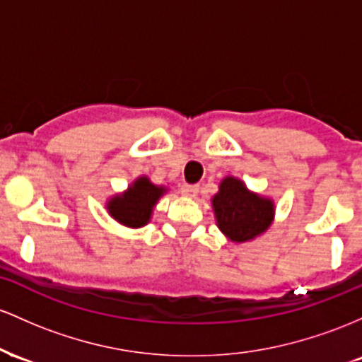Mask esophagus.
Returning <instances> with one entry per match:
<instances>
[{
	"label": "esophagus",
	"mask_w": 362,
	"mask_h": 362,
	"mask_svg": "<svg viewBox=\"0 0 362 362\" xmlns=\"http://www.w3.org/2000/svg\"><path fill=\"white\" fill-rule=\"evenodd\" d=\"M198 192H200V188H198L197 185H185L181 188V193L188 198H194L198 194Z\"/></svg>",
	"instance_id": "1"
}]
</instances>
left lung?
I'll use <instances>...</instances> for the list:
<instances>
[{
    "label": "left lung",
    "mask_w": 362,
    "mask_h": 362,
    "mask_svg": "<svg viewBox=\"0 0 362 362\" xmlns=\"http://www.w3.org/2000/svg\"><path fill=\"white\" fill-rule=\"evenodd\" d=\"M215 222L230 243H250L270 229L275 218L272 198L251 192L239 177L226 176L212 197Z\"/></svg>",
    "instance_id": "8db88e82"
}]
</instances>
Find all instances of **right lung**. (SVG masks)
<instances>
[{
	"instance_id": "add662e5",
	"label": "right lung",
	"mask_w": 362,
	"mask_h": 362,
	"mask_svg": "<svg viewBox=\"0 0 362 362\" xmlns=\"http://www.w3.org/2000/svg\"><path fill=\"white\" fill-rule=\"evenodd\" d=\"M169 188L153 185L148 176H138L123 193H116L105 202V210L117 224L140 229L147 226L152 218L157 202L168 193Z\"/></svg>"
}]
</instances>
